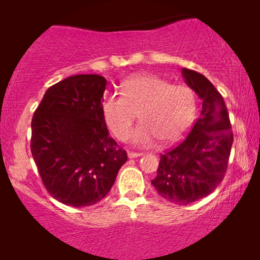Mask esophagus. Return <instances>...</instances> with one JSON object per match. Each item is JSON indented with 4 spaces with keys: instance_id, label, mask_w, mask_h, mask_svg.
Returning a JSON list of instances; mask_svg holds the SVG:
<instances>
[{
    "instance_id": "34e87169",
    "label": "esophagus",
    "mask_w": 260,
    "mask_h": 260,
    "mask_svg": "<svg viewBox=\"0 0 260 260\" xmlns=\"http://www.w3.org/2000/svg\"><path fill=\"white\" fill-rule=\"evenodd\" d=\"M143 154H141V152H134V151H129L127 152V157L129 158H135V157H140Z\"/></svg>"
}]
</instances>
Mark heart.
I'll return each mask as SVG.
<instances>
[{
  "label": "heart",
  "mask_w": 260,
  "mask_h": 260,
  "mask_svg": "<svg viewBox=\"0 0 260 260\" xmlns=\"http://www.w3.org/2000/svg\"><path fill=\"white\" fill-rule=\"evenodd\" d=\"M102 110L106 125L118 140H127L138 113L142 124L131 135L133 143L149 147L159 138L163 144H170L190 127L197 97L186 85L142 74L124 81L122 95H106Z\"/></svg>",
  "instance_id": "1"
}]
</instances>
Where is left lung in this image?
I'll use <instances>...</instances> for the list:
<instances>
[{
    "label": "left lung",
    "instance_id": "8db88e82",
    "mask_svg": "<svg viewBox=\"0 0 260 260\" xmlns=\"http://www.w3.org/2000/svg\"><path fill=\"white\" fill-rule=\"evenodd\" d=\"M186 84L202 101L200 117L188 136L161 155L151 181L159 197L186 206L211 194L226 174L233 134L222 95L201 73L182 69Z\"/></svg>",
    "mask_w": 260,
    "mask_h": 260
}]
</instances>
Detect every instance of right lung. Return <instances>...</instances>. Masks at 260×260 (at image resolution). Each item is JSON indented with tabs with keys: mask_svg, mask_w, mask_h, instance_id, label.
<instances>
[{
	"mask_svg": "<svg viewBox=\"0 0 260 260\" xmlns=\"http://www.w3.org/2000/svg\"><path fill=\"white\" fill-rule=\"evenodd\" d=\"M106 79L77 74L46 91L31 119L30 151L55 200L91 206L109 193L127 155L109 136L103 116Z\"/></svg>",
	"mask_w": 260,
	"mask_h": 260,
	"instance_id": "add662e5",
	"label": "right lung"
}]
</instances>
